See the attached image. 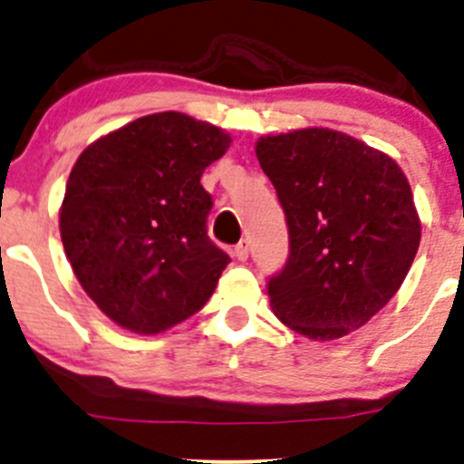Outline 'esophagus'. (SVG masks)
<instances>
[{
  "instance_id": "esophagus-1",
  "label": "esophagus",
  "mask_w": 464,
  "mask_h": 464,
  "mask_svg": "<svg viewBox=\"0 0 464 464\" xmlns=\"http://www.w3.org/2000/svg\"><path fill=\"white\" fill-rule=\"evenodd\" d=\"M233 256H236V258L242 260V262L249 258V242H246V240L237 242L236 249H233Z\"/></svg>"
}]
</instances>
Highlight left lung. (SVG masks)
<instances>
[{
    "label": "left lung",
    "instance_id": "left-lung-1",
    "mask_svg": "<svg viewBox=\"0 0 464 464\" xmlns=\"http://www.w3.org/2000/svg\"><path fill=\"white\" fill-rule=\"evenodd\" d=\"M256 154L289 233L271 310L310 339L345 336L395 296L418 254L409 181L391 157L325 128L265 137Z\"/></svg>",
    "mask_w": 464,
    "mask_h": 464
}]
</instances>
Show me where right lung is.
<instances>
[{"mask_svg":"<svg viewBox=\"0 0 464 464\" xmlns=\"http://www.w3.org/2000/svg\"><path fill=\"white\" fill-rule=\"evenodd\" d=\"M231 137L179 111L132 121L78 157L60 236L78 283L119 325L157 334L198 314L231 262L199 184Z\"/></svg>","mask_w":464,"mask_h":464,"instance_id":"obj_1","label":"right lung"}]
</instances>
